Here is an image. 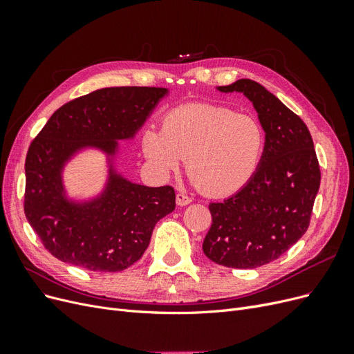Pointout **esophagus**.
Segmentation results:
<instances>
[{
	"label": "esophagus",
	"mask_w": 354,
	"mask_h": 354,
	"mask_svg": "<svg viewBox=\"0 0 354 354\" xmlns=\"http://www.w3.org/2000/svg\"><path fill=\"white\" fill-rule=\"evenodd\" d=\"M176 202H177L178 207H186V205H189V203L192 202V198L185 195V194H177L176 195Z\"/></svg>",
	"instance_id": "1"
}]
</instances>
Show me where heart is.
Segmentation results:
<instances>
[{
	"label": "heart",
	"mask_w": 354,
	"mask_h": 354,
	"mask_svg": "<svg viewBox=\"0 0 354 354\" xmlns=\"http://www.w3.org/2000/svg\"><path fill=\"white\" fill-rule=\"evenodd\" d=\"M266 134L251 115L214 104L181 106L165 115L162 131L149 128L142 151L162 176L177 173L187 158L192 181L211 196L236 194L254 177Z\"/></svg>",
	"instance_id": "heart-1"
}]
</instances>
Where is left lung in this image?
I'll use <instances>...</instances> for the list:
<instances>
[{
    "instance_id": "8db88e82",
    "label": "left lung",
    "mask_w": 354,
    "mask_h": 354,
    "mask_svg": "<svg viewBox=\"0 0 354 354\" xmlns=\"http://www.w3.org/2000/svg\"><path fill=\"white\" fill-rule=\"evenodd\" d=\"M217 90L242 93L252 103L266 145L250 183L209 203L212 224L202 250L220 266L255 269L279 259L306 233L320 186L319 162L301 118L261 84L243 78Z\"/></svg>"
}]
</instances>
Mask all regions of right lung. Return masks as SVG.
Wrapping results in <instances>:
<instances>
[{
    "instance_id": "obj_1",
    "label": "right lung",
    "mask_w": 354,
    "mask_h": 354,
    "mask_svg": "<svg viewBox=\"0 0 354 354\" xmlns=\"http://www.w3.org/2000/svg\"><path fill=\"white\" fill-rule=\"evenodd\" d=\"M168 88L109 87L63 104L30 143L25 162V216L46 250L91 272H121L142 259L155 224L173 212L171 186L133 183L116 168L120 142L133 140ZM97 150L109 173L97 196L68 195L64 168Z\"/></svg>"
}]
</instances>
